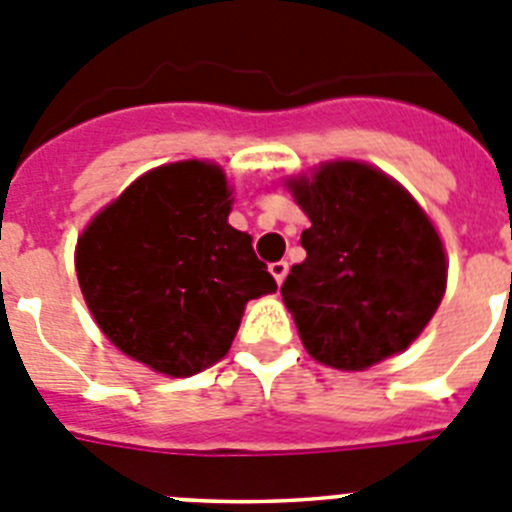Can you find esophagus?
<instances>
[{"instance_id": "1", "label": "esophagus", "mask_w": 512, "mask_h": 512, "mask_svg": "<svg viewBox=\"0 0 512 512\" xmlns=\"http://www.w3.org/2000/svg\"><path fill=\"white\" fill-rule=\"evenodd\" d=\"M287 269H289L287 261H274V264H269L271 277L277 279V284H282V282H284V277H287Z\"/></svg>"}]
</instances>
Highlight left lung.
I'll use <instances>...</instances> for the list:
<instances>
[{
  "label": "left lung",
  "instance_id": "left-lung-1",
  "mask_svg": "<svg viewBox=\"0 0 512 512\" xmlns=\"http://www.w3.org/2000/svg\"><path fill=\"white\" fill-rule=\"evenodd\" d=\"M289 189L310 228L300 238L307 259L289 269L282 297L307 354L359 372L405 351L446 292V253L428 215L356 161L320 166Z\"/></svg>",
  "mask_w": 512,
  "mask_h": 512
}]
</instances>
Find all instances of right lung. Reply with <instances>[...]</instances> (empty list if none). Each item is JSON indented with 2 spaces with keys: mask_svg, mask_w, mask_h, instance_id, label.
<instances>
[{
  "mask_svg": "<svg viewBox=\"0 0 512 512\" xmlns=\"http://www.w3.org/2000/svg\"><path fill=\"white\" fill-rule=\"evenodd\" d=\"M225 174L179 161L143 174L92 220L76 277L102 333L130 359L192 377L228 354L243 307L277 282L228 225Z\"/></svg>",
  "mask_w": 512,
  "mask_h": 512,
  "instance_id": "right-lung-1",
  "label": "right lung"
}]
</instances>
